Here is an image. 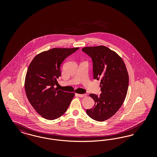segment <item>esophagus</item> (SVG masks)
<instances>
[{"label":"esophagus","instance_id":"obj_1","mask_svg":"<svg viewBox=\"0 0 157 157\" xmlns=\"http://www.w3.org/2000/svg\"><path fill=\"white\" fill-rule=\"evenodd\" d=\"M79 97L83 98L86 97V94H77Z\"/></svg>","mask_w":157,"mask_h":157}]
</instances>
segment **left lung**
Returning a JSON list of instances; mask_svg holds the SVG:
<instances>
[{"label":"left lung","mask_w":157,"mask_h":157,"mask_svg":"<svg viewBox=\"0 0 157 157\" xmlns=\"http://www.w3.org/2000/svg\"><path fill=\"white\" fill-rule=\"evenodd\" d=\"M82 51L92 58L94 79H101V94L90 96L94 106L86 109L93 120L104 121L116 113L126 98L129 76L124 60L117 53L105 46L85 47Z\"/></svg>","instance_id":"obj_1"}]
</instances>
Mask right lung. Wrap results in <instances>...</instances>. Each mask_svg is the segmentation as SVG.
I'll return each mask as SVG.
<instances>
[{"mask_svg": "<svg viewBox=\"0 0 157 157\" xmlns=\"http://www.w3.org/2000/svg\"><path fill=\"white\" fill-rule=\"evenodd\" d=\"M78 49L53 48L37 54L29 64L25 80L26 95L35 111L46 120H55L65 113L75 96L54 85L61 75V63Z\"/></svg>", "mask_w": 157, "mask_h": 157, "instance_id": "obj_1", "label": "right lung"}]
</instances>
